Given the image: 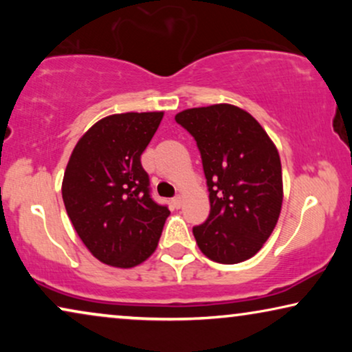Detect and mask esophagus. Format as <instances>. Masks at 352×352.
Masks as SVG:
<instances>
[{"instance_id": "obj_1", "label": "esophagus", "mask_w": 352, "mask_h": 352, "mask_svg": "<svg viewBox=\"0 0 352 352\" xmlns=\"http://www.w3.org/2000/svg\"><path fill=\"white\" fill-rule=\"evenodd\" d=\"M171 204H173V206H175L176 210H177V208H181V206H182V197H181V195L175 197V199L171 200Z\"/></svg>"}]
</instances>
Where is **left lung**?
I'll use <instances>...</instances> for the list:
<instances>
[{"label":"left lung","mask_w":352,"mask_h":352,"mask_svg":"<svg viewBox=\"0 0 352 352\" xmlns=\"http://www.w3.org/2000/svg\"><path fill=\"white\" fill-rule=\"evenodd\" d=\"M199 147L210 214L192 229L211 261L237 264L254 256L272 234L283 201L276 144L243 109L230 104L182 110L175 117Z\"/></svg>","instance_id":"1"}]
</instances>
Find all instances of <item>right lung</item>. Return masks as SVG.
I'll return each instance as SVG.
<instances>
[{
  "mask_svg": "<svg viewBox=\"0 0 352 352\" xmlns=\"http://www.w3.org/2000/svg\"><path fill=\"white\" fill-rule=\"evenodd\" d=\"M163 112L109 115L72 152L62 181L67 214L91 254L134 267L155 252L170 210L152 200L141 155Z\"/></svg>",
  "mask_w": 352,
  "mask_h": 352,
  "instance_id": "1",
  "label": "right lung"
}]
</instances>
